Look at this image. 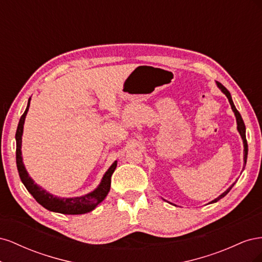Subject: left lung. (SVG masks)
<instances>
[{
	"label": "left lung",
	"mask_w": 262,
	"mask_h": 262,
	"mask_svg": "<svg viewBox=\"0 0 262 262\" xmlns=\"http://www.w3.org/2000/svg\"><path fill=\"white\" fill-rule=\"evenodd\" d=\"M216 85H217L219 89L226 95V97L228 98L229 104H231V107H232L233 112H234V114H235L236 121H237V130H238V132H239V134H241V137H242V139H243V143H244V162H245V165H246V162H247V155H248V144H247V140H246V126H245V123H244V121H243V118H242L241 114L238 113V110L236 109V107H235V105H234V102H233V99H232V96H231V94H229V92H228V91L225 89V87H224L223 85H222L220 82H216ZM234 185H235V182H234V184H233L231 187H229V188L226 190V191H224L221 195H219V196L216 198V199H214V200L211 201L210 203L217 202L220 199H222V198H224L229 191H231V189L234 187Z\"/></svg>",
	"instance_id": "1"
}]
</instances>
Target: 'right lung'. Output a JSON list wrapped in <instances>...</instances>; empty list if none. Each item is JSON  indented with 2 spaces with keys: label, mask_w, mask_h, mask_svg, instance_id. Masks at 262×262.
I'll use <instances>...</instances> for the list:
<instances>
[{
  "label": "right lung",
  "mask_w": 262,
  "mask_h": 262,
  "mask_svg": "<svg viewBox=\"0 0 262 262\" xmlns=\"http://www.w3.org/2000/svg\"><path fill=\"white\" fill-rule=\"evenodd\" d=\"M30 105V98L28 99L27 108L25 113L20 117V120L18 122V126L16 130V164H17V170L19 173L20 180L28 190V192L33 195L36 201L41 204L43 208L52 212H58L62 214H85L93 211L97 205L105 199L107 196L110 185H112V176L117 167V161L110 166L109 169L105 172L104 177H102L99 186L94 190V191L87 193L82 196H75V198H59L55 196L45 189L39 187L35 181L31 179L28 175V172L24 166L23 157H21V136H23V129H24V122H25V118L28 113Z\"/></svg>",
  "instance_id": "1"
}]
</instances>
